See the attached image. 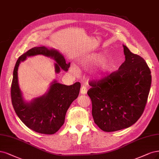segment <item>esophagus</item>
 Listing matches in <instances>:
<instances>
[{"instance_id":"34e87169","label":"esophagus","mask_w":159,"mask_h":159,"mask_svg":"<svg viewBox=\"0 0 159 159\" xmlns=\"http://www.w3.org/2000/svg\"><path fill=\"white\" fill-rule=\"evenodd\" d=\"M87 88L85 85H82L81 88L80 89V93L83 94V95H85L87 93Z\"/></svg>"}]
</instances>
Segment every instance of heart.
I'll return each mask as SVG.
<instances>
[{
    "mask_svg": "<svg viewBox=\"0 0 159 159\" xmlns=\"http://www.w3.org/2000/svg\"><path fill=\"white\" fill-rule=\"evenodd\" d=\"M105 57L102 54L97 52L91 53L86 54L81 58L80 64L81 67L85 69L94 68L100 64L95 74L98 78H102L111 74L114 68L113 62L110 61H105ZM71 71L75 75L80 74L79 69L75 65L71 66Z\"/></svg>",
    "mask_w": 159,
    "mask_h": 159,
    "instance_id": "b5f03b06",
    "label": "heart"
}]
</instances>
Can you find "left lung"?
<instances>
[{
	"mask_svg": "<svg viewBox=\"0 0 159 159\" xmlns=\"http://www.w3.org/2000/svg\"><path fill=\"white\" fill-rule=\"evenodd\" d=\"M123 47L125 60L118 70L101 82L90 83L87 92L94 122L107 132L128 128L138 121L151 88V71L145 60Z\"/></svg>",
	"mask_w": 159,
	"mask_h": 159,
	"instance_id": "1",
	"label": "left lung"
}]
</instances>
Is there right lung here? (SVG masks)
I'll return each mask as SVG.
<instances>
[{"instance_id":"obj_1","label":"right lung","mask_w":159,"mask_h":159,"mask_svg":"<svg viewBox=\"0 0 159 159\" xmlns=\"http://www.w3.org/2000/svg\"><path fill=\"white\" fill-rule=\"evenodd\" d=\"M40 54L55 61L54 70L57 74L61 70L66 72L70 68V62L66 63L64 56L56 49L44 46L30 49L20 56L16 63L11 86V98L16 114L27 127L39 134L51 135L55 134L64 124L68 108L78 97L81 84L76 82L68 86L54 80L46 93L31 101H26L18 84L19 65L27 57Z\"/></svg>"}]
</instances>
